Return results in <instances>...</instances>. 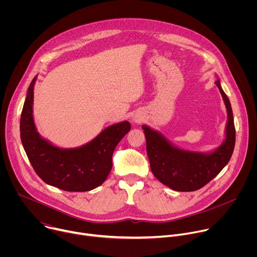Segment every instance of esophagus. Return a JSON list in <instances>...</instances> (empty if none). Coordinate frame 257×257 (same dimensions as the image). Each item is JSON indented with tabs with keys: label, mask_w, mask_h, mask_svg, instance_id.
<instances>
[{
	"label": "esophagus",
	"mask_w": 257,
	"mask_h": 257,
	"mask_svg": "<svg viewBox=\"0 0 257 257\" xmlns=\"http://www.w3.org/2000/svg\"><path fill=\"white\" fill-rule=\"evenodd\" d=\"M133 121H134V122H139L140 119H139V117H134V118H133Z\"/></svg>",
	"instance_id": "34e87169"
}]
</instances>
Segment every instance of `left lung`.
I'll return each instance as SVG.
<instances>
[{"label":"left lung","instance_id":"obj_1","mask_svg":"<svg viewBox=\"0 0 257 257\" xmlns=\"http://www.w3.org/2000/svg\"><path fill=\"white\" fill-rule=\"evenodd\" d=\"M214 84L222 94L228 114L225 139L216 149L207 153L183 150L160 131L142 125L151 170L160 182L175 191L200 189L226 167L233 155L236 131L232 106L217 77Z\"/></svg>","mask_w":257,"mask_h":257}]
</instances>
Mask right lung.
I'll return each instance as SVG.
<instances>
[{
  "label": "right lung",
  "instance_id": "add662e5",
  "mask_svg": "<svg viewBox=\"0 0 257 257\" xmlns=\"http://www.w3.org/2000/svg\"><path fill=\"white\" fill-rule=\"evenodd\" d=\"M36 75L28 89L20 118L23 149L35 173L47 184L70 192L90 191L105 181L112 170V156L117 144L130 131L123 121L103 129L89 142L64 149L44 138L33 119V89Z\"/></svg>",
  "mask_w": 257,
  "mask_h": 257
}]
</instances>
